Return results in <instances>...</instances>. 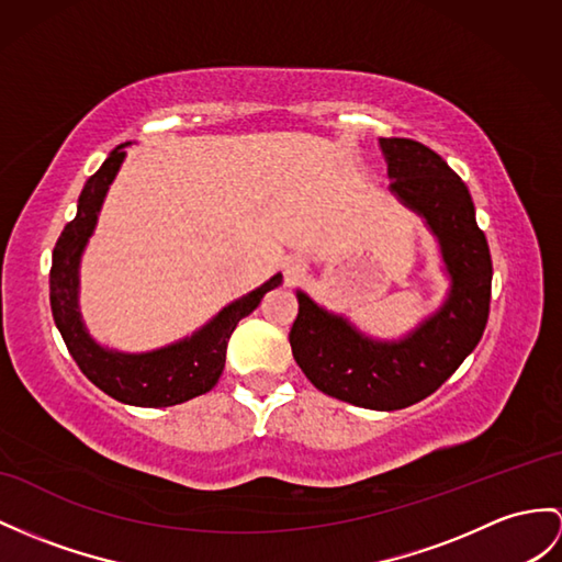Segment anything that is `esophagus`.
<instances>
[{
    "label": "esophagus",
    "mask_w": 562,
    "mask_h": 562,
    "mask_svg": "<svg viewBox=\"0 0 562 562\" xmlns=\"http://www.w3.org/2000/svg\"><path fill=\"white\" fill-rule=\"evenodd\" d=\"M305 269H307V265L303 262V259H291V262L285 265V277H289V281H297L305 273Z\"/></svg>",
    "instance_id": "34e87169"
}]
</instances>
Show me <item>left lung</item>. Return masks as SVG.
Wrapping results in <instances>:
<instances>
[{"instance_id":"left-lung-1","label":"left lung","mask_w":562,"mask_h":562,"mask_svg":"<svg viewBox=\"0 0 562 562\" xmlns=\"http://www.w3.org/2000/svg\"><path fill=\"white\" fill-rule=\"evenodd\" d=\"M379 145L391 190L427 218L441 243L453 281L446 305L413 336L379 344L297 293L289 338L295 362L322 393L358 407L401 409L431 395L476 348L488 322L494 267L462 178L417 140L381 138Z\"/></svg>"}]
</instances>
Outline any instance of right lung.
<instances>
[{
	"label": "right lung",
	"instance_id": "right-lung-1",
	"mask_svg": "<svg viewBox=\"0 0 562 562\" xmlns=\"http://www.w3.org/2000/svg\"><path fill=\"white\" fill-rule=\"evenodd\" d=\"M123 155H126L123 145H119L104 159L100 171L88 178L83 193L78 198L76 218L64 226L57 245H54L49 269L52 317L80 372L100 391L126 405L169 407L214 389L224 372L231 334L238 322L259 305L267 291L277 289L281 273L224 307L202 331L181 344L143 355L102 350L86 334L78 314V262L94 224H98L102 200L109 183L114 181Z\"/></svg>",
	"mask_w": 562,
	"mask_h": 562
}]
</instances>
